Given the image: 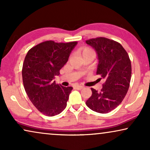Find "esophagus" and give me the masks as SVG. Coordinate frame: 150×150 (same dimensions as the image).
<instances>
[{
	"label": "esophagus",
	"mask_w": 150,
	"mask_h": 150,
	"mask_svg": "<svg viewBox=\"0 0 150 150\" xmlns=\"http://www.w3.org/2000/svg\"><path fill=\"white\" fill-rule=\"evenodd\" d=\"M75 88L78 90H81V89H83L84 87H83V86H81V85H76Z\"/></svg>",
	"instance_id": "esophagus-1"
}]
</instances>
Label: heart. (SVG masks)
<instances>
[{"label": "heart", "instance_id": "b5f03b06", "mask_svg": "<svg viewBox=\"0 0 150 150\" xmlns=\"http://www.w3.org/2000/svg\"><path fill=\"white\" fill-rule=\"evenodd\" d=\"M86 54H94L95 53H94V51L93 49L88 48V47H86V48H84L82 49L81 55L83 56V55Z\"/></svg>", "mask_w": 150, "mask_h": 150}]
</instances>
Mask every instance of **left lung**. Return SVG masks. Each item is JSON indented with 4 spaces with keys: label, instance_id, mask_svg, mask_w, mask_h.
Instances as JSON below:
<instances>
[{
    "label": "left lung",
    "instance_id": "left-lung-1",
    "mask_svg": "<svg viewBox=\"0 0 150 150\" xmlns=\"http://www.w3.org/2000/svg\"><path fill=\"white\" fill-rule=\"evenodd\" d=\"M86 43L97 52L96 74L105 81L101 91L91 88L92 95L86 104L93 111L108 113L122 103L128 92L132 74L130 58L122 45L114 40L100 37Z\"/></svg>",
    "mask_w": 150,
    "mask_h": 150
}]
</instances>
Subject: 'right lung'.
<instances>
[{
	"mask_svg": "<svg viewBox=\"0 0 150 150\" xmlns=\"http://www.w3.org/2000/svg\"><path fill=\"white\" fill-rule=\"evenodd\" d=\"M77 44L46 41L30 48L26 55L22 70L24 89L33 104L45 115H57L66 107L73 88L56 84L53 79L59 75Z\"/></svg>",
	"mask_w": 150,
	"mask_h": 150,
	"instance_id": "1",
	"label": "right lung"
}]
</instances>
